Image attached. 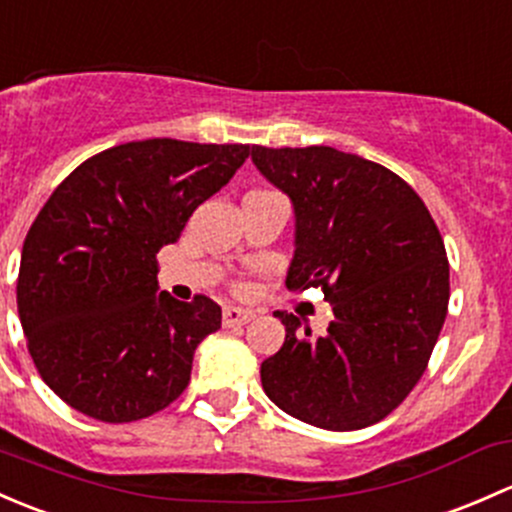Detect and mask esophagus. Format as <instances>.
I'll return each mask as SVG.
<instances>
[{
  "label": "esophagus",
  "instance_id": "obj_1",
  "mask_svg": "<svg viewBox=\"0 0 512 512\" xmlns=\"http://www.w3.org/2000/svg\"><path fill=\"white\" fill-rule=\"evenodd\" d=\"M255 319V314L247 309H240V306H225L223 311V326L233 328V326H245L247 321Z\"/></svg>",
  "mask_w": 512,
  "mask_h": 512
}]
</instances>
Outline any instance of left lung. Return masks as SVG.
Listing matches in <instances>:
<instances>
[{
  "label": "left lung",
  "instance_id": "8db88e82",
  "mask_svg": "<svg viewBox=\"0 0 512 512\" xmlns=\"http://www.w3.org/2000/svg\"><path fill=\"white\" fill-rule=\"evenodd\" d=\"M292 198L297 230L287 287H321L333 321L311 336L277 311L287 336L262 363V387L287 414L331 432L380 422L427 370L449 306V260L414 188L333 147H252Z\"/></svg>",
  "mask_w": 512,
  "mask_h": 512
}]
</instances>
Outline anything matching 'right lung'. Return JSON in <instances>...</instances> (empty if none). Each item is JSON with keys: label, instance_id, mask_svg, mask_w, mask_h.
<instances>
[{"label": "right lung", "instance_id": "1", "mask_svg": "<svg viewBox=\"0 0 512 512\" xmlns=\"http://www.w3.org/2000/svg\"><path fill=\"white\" fill-rule=\"evenodd\" d=\"M247 157V144L127 142L51 193L26 233L16 306L43 383L73 410L134 422L186 390L220 306L157 294V252Z\"/></svg>", "mask_w": 512, "mask_h": 512}]
</instances>
